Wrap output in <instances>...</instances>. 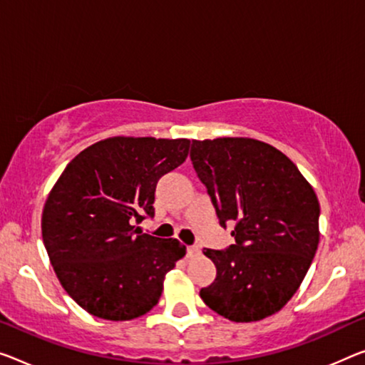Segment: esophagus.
<instances>
[{"label": "esophagus", "mask_w": 365, "mask_h": 365, "mask_svg": "<svg viewBox=\"0 0 365 365\" xmlns=\"http://www.w3.org/2000/svg\"><path fill=\"white\" fill-rule=\"evenodd\" d=\"M200 255L199 246H189L187 248V257H197Z\"/></svg>", "instance_id": "34e87169"}]
</instances>
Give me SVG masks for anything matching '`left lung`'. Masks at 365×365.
<instances>
[{
	"label": "left lung",
	"mask_w": 365,
	"mask_h": 365,
	"mask_svg": "<svg viewBox=\"0 0 365 365\" xmlns=\"http://www.w3.org/2000/svg\"><path fill=\"white\" fill-rule=\"evenodd\" d=\"M195 171L220 225L237 243L204 250L217 277L200 299L235 323L277 313L299 290L319 243V204L312 184L272 145L248 137L192 140Z\"/></svg>",
	"instance_id": "1"
}]
</instances>
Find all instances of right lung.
I'll list each match as a JSON object with an SVG mask.
<instances>
[{
    "instance_id": "obj_1",
    "label": "right lung",
    "mask_w": 365,
    "mask_h": 365,
    "mask_svg": "<svg viewBox=\"0 0 365 365\" xmlns=\"http://www.w3.org/2000/svg\"><path fill=\"white\" fill-rule=\"evenodd\" d=\"M187 138L110 137L80 151L50 189L42 240L61 287L93 317L127 322L158 304L186 256L175 238L135 228L155 215L158 179L182 165Z\"/></svg>"
}]
</instances>
